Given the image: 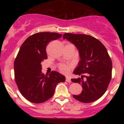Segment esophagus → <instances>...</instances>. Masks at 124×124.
<instances>
[{
    "mask_svg": "<svg viewBox=\"0 0 124 124\" xmlns=\"http://www.w3.org/2000/svg\"><path fill=\"white\" fill-rule=\"evenodd\" d=\"M66 82H69V83H70V82H71V79L70 78H69V77H66Z\"/></svg>",
    "mask_w": 124,
    "mask_h": 124,
    "instance_id": "obj_1",
    "label": "esophagus"
}]
</instances>
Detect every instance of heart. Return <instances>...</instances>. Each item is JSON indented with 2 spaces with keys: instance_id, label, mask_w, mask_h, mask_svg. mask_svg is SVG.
Here are the masks:
<instances>
[{
  "instance_id": "obj_1",
  "label": "heart",
  "mask_w": 124,
  "mask_h": 124,
  "mask_svg": "<svg viewBox=\"0 0 124 124\" xmlns=\"http://www.w3.org/2000/svg\"><path fill=\"white\" fill-rule=\"evenodd\" d=\"M71 66L70 65H66V64H60L59 65V69L61 72H63L64 73H68L70 70Z\"/></svg>"
}]
</instances>
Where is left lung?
I'll list each match as a JSON object with an SVG mask.
<instances>
[{
  "mask_svg": "<svg viewBox=\"0 0 124 124\" xmlns=\"http://www.w3.org/2000/svg\"><path fill=\"white\" fill-rule=\"evenodd\" d=\"M66 39L78 49L80 60L73 73L81 79H72L74 83L82 85V92L79 95H73L77 100L89 103L100 99L106 92L111 79L112 61L107 49L99 40L89 35L65 33ZM86 79L83 80V77Z\"/></svg>",
  "mask_w": 124,
  "mask_h": 124,
  "instance_id": "8db88e82",
  "label": "left lung"
}]
</instances>
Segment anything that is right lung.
<instances>
[{
  "instance_id": "obj_1",
  "label": "right lung",
  "mask_w": 124,
  "mask_h": 124,
  "mask_svg": "<svg viewBox=\"0 0 124 124\" xmlns=\"http://www.w3.org/2000/svg\"><path fill=\"white\" fill-rule=\"evenodd\" d=\"M56 32H38L31 35L21 45L14 63L16 83L23 96L29 101L41 103L53 96L56 85L66 80L56 71L42 73L41 62L46 59V46L60 38Z\"/></svg>"
}]
</instances>
